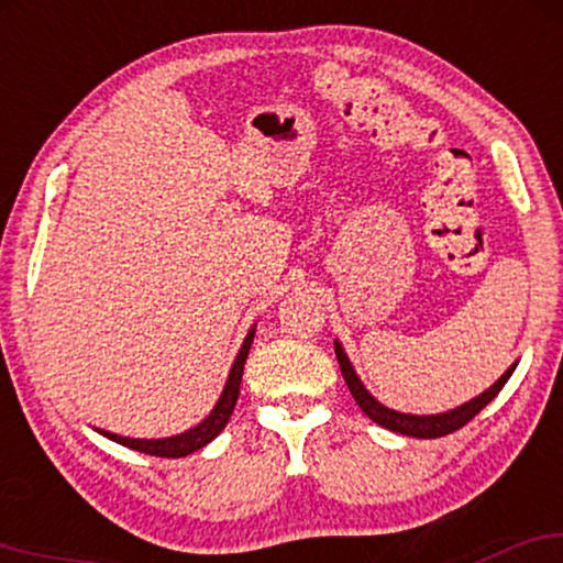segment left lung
<instances>
[{"label": "left lung", "mask_w": 563, "mask_h": 563, "mask_svg": "<svg viewBox=\"0 0 563 563\" xmlns=\"http://www.w3.org/2000/svg\"><path fill=\"white\" fill-rule=\"evenodd\" d=\"M333 346H335V360H339L341 375H344L349 390H352V396H354L356 404H360L362 411L367 413L369 419L375 421V424L390 429V432L406 434V437H419V440H437V437L452 434L455 429L468 424V421L481 411V408H486L496 396H499V390L505 388L507 379L512 377V372L517 367V362H515L512 367L505 372V375L496 379L492 388H486L484 393H481V396L471 398L468 404L450 408V411H444V413H421L419 416V413L396 411V408H388V406L379 404V400L372 396L367 388H364V383L360 379V375H356L354 364L346 356L344 346H341L339 339L333 341Z\"/></svg>", "instance_id": "obj_1"}]
</instances>
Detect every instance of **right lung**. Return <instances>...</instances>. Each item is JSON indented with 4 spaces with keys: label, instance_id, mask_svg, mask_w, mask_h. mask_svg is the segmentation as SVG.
<instances>
[{
    "label": "right lung",
    "instance_id": "add662e5",
    "mask_svg": "<svg viewBox=\"0 0 563 563\" xmlns=\"http://www.w3.org/2000/svg\"><path fill=\"white\" fill-rule=\"evenodd\" d=\"M253 335H255V325L247 331L243 346H240L235 362H232V369L228 375V383H224L222 396H219V400L209 411L207 419L199 421L196 427L186 429V432H180V434H173V437H159V440H134V437H121V434L106 432V429H98V432L108 437V440L123 444V448L144 452V455H155V457H186L196 450L207 448V444L214 440V437L222 432L224 427H228L230 416H232V411H235V404L240 396V383H243V367H245L247 352H251Z\"/></svg>",
    "mask_w": 563,
    "mask_h": 563
}]
</instances>
